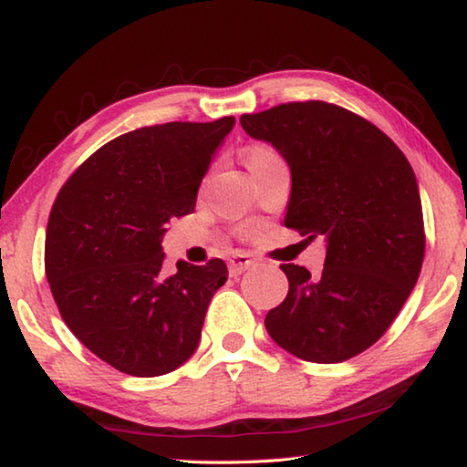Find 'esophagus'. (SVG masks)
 Here are the masks:
<instances>
[{"instance_id": "1", "label": "esophagus", "mask_w": 467, "mask_h": 467, "mask_svg": "<svg viewBox=\"0 0 467 467\" xmlns=\"http://www.w3.org/2000/svg\"><path fill=\"white\" fill-rule=\"evenodd\" d=\"M255 265V262L247 255V253H234L228 259V270H231V275H241L244 270H249V267Z\"/></svg>"}]
</instances>
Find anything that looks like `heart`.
<instances>
[{"label":"heart","instance_id":"obj_1","mask_svg":"<svg viewBox=\"0 0 467 467\" xmlns=\"http://www.w3.org/2000/svg\"><path fill=\"white\" fill-rule=\"evenodd\" d=\"M278 161H282V158L267 146L251 148L247 154V167L249 164H264V162H278Z\"/></svg>","mask_w":467,"mask_h":467}]
</instances>
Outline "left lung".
Instances as JSON below:
<instances>
[{
  "label": "left lung",
  "instance_id": "left-lung-1",
  "mask_svg": "<svg viewBox=\"0 0 467 467\" xmlns=\"http://www.w3.org/2000/svg\"><path fill=\"white\" fill-rule=\"evenodd\" d=\"M241 125L288 162L284 224L327 243L319 275L280 265L290 288L265 315L267 334L309 362L357 357L385 334L420 275L424 223L414 171L373 123L323 100L241 115Z\"/></svg>",
  "mask_w": 467,
  "mask_h": 467
}]
</instances>
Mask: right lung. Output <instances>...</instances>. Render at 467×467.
Wrapping results in <instances>:
<instances>
[{"label":"right lung","instance_id":"1","mask_svg":"<svg viewBox=\"0 0 467 467\" xmlns=\"http://www.w3.org/2000/svg\"><path fill=\"white\" fill-rule=\"evenodd\" d=\"M234 117L123 133L66 181L45 239V272L72 334L121 373L158 377L192 358L226 264L177 262L162 236L192 214L197 189Z\"/></svg>","mask_w":467,"mask_h":467}]
</instances>
